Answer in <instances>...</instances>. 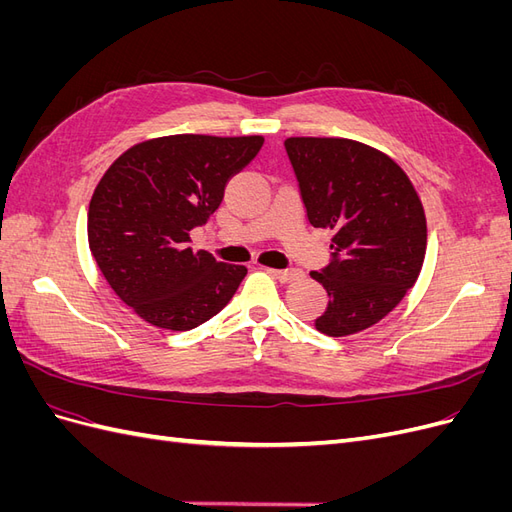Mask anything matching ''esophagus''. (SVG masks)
<instances>
[{"mask_svg":"<svg viewBox=\"0 0 512 512\" xmlns=\"http://www.w3.org/2000/svg\"><path fill=\"white\" fill-rule=\"evenodd\" d=\"M269 273L275 277V280H280L282 284H288V282H294V280H299V277H303V273L299 269H269Z\"/></svg>","mask_w":512,"mask_h":512,"instance_id":"34e87169","label":"esophagus"}]
</instances>
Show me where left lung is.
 Instances as JSON below:
<instances>
[{"label":"left lung","mask_w":512,"mask_h":512,"mask_svg":"<svg viewBox=\"0 0 512 512\" xmlns=\"http://www.w3.org/2000/svg\"><path fill=\"white\" fill-rule=\"evenodd\" d=\"M307 220L333 232V258L312 271L329 294L316 329L344 337L393 312L421 273L427 222L412 181L386 153L350 138H286Z\"/></svg>","instance_id":"8db88e82"}]
</instances>
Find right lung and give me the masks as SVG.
<instances>
[{
  "label": "right lung",
  "mask_w": 512,
  "mask_h": 512,
  "mask_svg": "<svg viewBox=\"0 0 512 512\" xmlns=\"http://www.w3.org/2000/svg\"><path fill=\"white\" fill-rule=\"evenodd\" d=\"M262 136L175 134L138 143L91 196L87 239L104 280L153 327L190 331L226 307L247 269L190 247Z\"/></svg>",
  "instance_id": "add662e5"
}]
</instances>
